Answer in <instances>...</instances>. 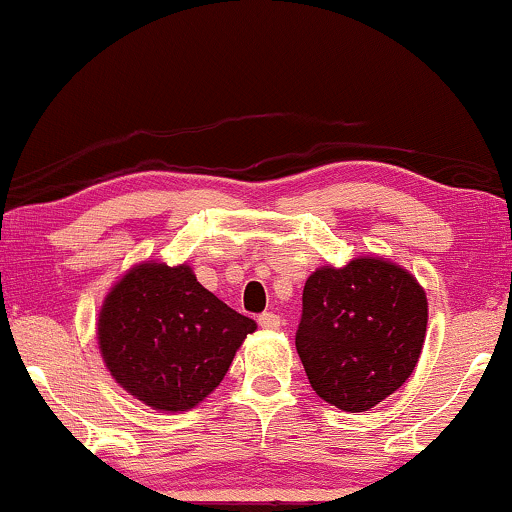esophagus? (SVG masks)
I'll return each instance as SVG.
<instances>
[{
	"label": "esophagus",
	"instance_id": "1",
	"mask_svg": "<svg viewBox=\"0 0 512 512\" xmlns=\"http://www.w3.org/2000/svg\"><path fill=\"white\" fill-rule=\"evenodd\" d=\"M257 322H260L262 329H279L283 319L279 315H274V312H264V315L257 317Z\"/></svg>",
	"mask_w": 512,
	"mask_h": 512
}]
</instances>
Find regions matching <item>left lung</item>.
<instances>
[{"label":"left lung","instance_id":"1","mask_svg":"<svg viewBox=\"0 0 512 512\" xmlns=\"http://www.w3.org/2000/svg\"><path fill=\"white\" fill-rule=\"evenodd\" d=\"M424 334L420 283L398 264L360 257L307 279L295 348L319 398L365 412L405 384Z\"/></svg>","mask_w":512,"mask_h":512}]
</instances>
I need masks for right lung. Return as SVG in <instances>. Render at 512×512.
Masks as SVG:
<instances>
[{"label":"right lung","mask_w":512,"mask_h":512,"mask_svg":"<svg viewBox=\"0 0 512 512\" xmlns=\"http://www.w3.org/2000/svg\"><path fill=\"white\" fill-rule=\"evenodd\" d=\"M257 324L209 293L190 267L147 262L112 288L100 350L112 377L155 410H190L229 372Z\"/></svg>","instance_id":"right-lung-1"}]
</instances>
